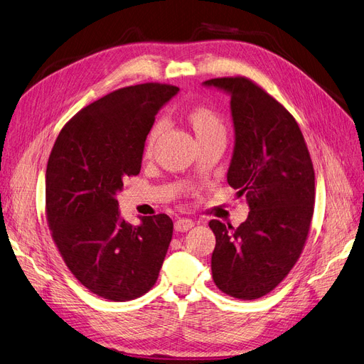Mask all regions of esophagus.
Here are the masks:
<instances>
[{"mask_svg": "<svg viewBox=\"0 0 364 364\" xmlns=\"http://www.w3.org/2000/svg\"><path fill=\"white\" fill-rule=\"evenodd\" d=\"M195 225V222L192 219H187V218H183V219H178L177 222H175V231L177 232H186L189 231L192 227Z\"/></svg>", "mask_w": 364, "mask_h": 364, "instance_id": "34e87169", "label": "esophagus"}]
</instances>
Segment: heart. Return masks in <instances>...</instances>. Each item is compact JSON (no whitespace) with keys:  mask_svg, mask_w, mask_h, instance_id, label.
I'll list each match as a JSON object with an SVG mask.
<instances>
[{"mask_svg":"<svg viewBox=\"0 0 364 364\" xmlns=\"http://www.w3.org/2000/svg\"><path fill=\"white\" fill-rule=\"evenodd\" d=\"M189 121L193 127L195 134L198 139H203L208 134L224 132V124H222V119L219 118V114L213 110L207 107V105H193V107L189 110ZM163 127H165V121L157 119L154 125L151 127V130L146 137V144H145V151L149 152L152 145H154L156 139L161 133Z\"/></svg>","mask_w":364,"mask_h":364,"instance_id":"b5f03b06","label":"heart"}]
</instances>
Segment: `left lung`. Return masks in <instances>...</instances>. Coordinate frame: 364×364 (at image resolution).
<instances>
[{
    "label": "left lung",
    "mask_w": 364,
    "mask_h": 364,
    "mask_svg": "<svg viewBox=\"0 0 364 364\" xmlns=\"http://www.w3.org/2000/svg\"><path fill=\"white\" fill-rule=\"evenodd\" d=\"M230 93L236 133L227 181L246 196L250 213L216 236L213 281L227 295L251 301L272 291L296 264L314 210V169L298 122L283 104L246 77L204 81Z\"/></svg>",
    "instance_id": "obj_1"
}]
</instances>
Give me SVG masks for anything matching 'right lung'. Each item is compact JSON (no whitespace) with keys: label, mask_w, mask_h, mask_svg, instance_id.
<instances>
[{"label":"right lung","mask_w":364,"mask_h":364,"mask_svg":"<svg viewBox=\"0 0 364 364\" xmlns=\"http://www.w3.org/2000/svg\"><path fill=\"white\" fill-rule=\"evenodd\" d=\"M180 89L144 83L86 105L58 133L46 165L45 212L69 271L109 301H130L156 284L172 239L168 215L133 227L116 192L140 172L145 140L161 105Z\"/></svg>","instance_id":"add662e5"}]
</instances>
